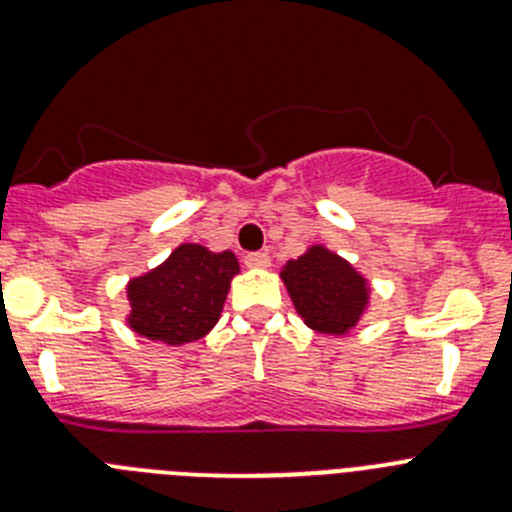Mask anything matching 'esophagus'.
Masks as SVG:
<instances>
[{"instance_id": "1", "label": "esophagus", "mask_w": 512, "mask_h": 512, "mask_svg": "<svg viewBox=\"0 0 512 512\" xmlns=\"http://www.w3.org/2000/svg\"><path fill=\"white\" fill-rule=\"evenodd\" d=\"M269 264H271L269 253H264V251L246 253V266H248V269H269Z\"/></svg>"}]
</instances>
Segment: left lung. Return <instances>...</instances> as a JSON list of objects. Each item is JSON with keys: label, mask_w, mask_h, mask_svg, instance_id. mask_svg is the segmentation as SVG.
<instances>
[{"label": "left lung", "mask_w": 512, "mask_h": 512, "mask_svg": "<svg viewBox=\"0 0 512 512\" xmlns=\"http://www.w3.org/2000/svg\"><path fill=\"white\" fill-rule=\"evenodd\" d=\"M279 277L300 318L318 333L346 336L369 307V282L325 246H310L287 261Z\"/></svg>", "instance_id": "1"}]
</instances>
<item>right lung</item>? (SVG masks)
Returning <instances> with one entry per match:
<instances>
[{
    "instance_id": "add662e5",
    "label": "right lung",
    "mask_w": 512,
    "mask_h": 512,
    "mask_svg": "<svg viewBox=\"0 0 512 512\" xmlns=\"http://www.w3.org/2000/svg\"><path fill=\"white\" fill-rule=\"evenodd\" d=\"M238 269L233 251L212 253L200 243H182L164 264L128 282V325L138 336L169 346L200 341L220 320Z\"/></svg>"
}]
</instances>
